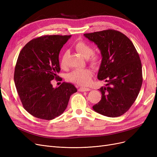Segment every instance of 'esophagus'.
Masks as SVG:
<instances>
[{"label":"esophagus","mask_w":157,"mask_h":157,"mask_svg":"<svg viewBox=\"0 0 157 157\" xmlns=\"http://www.w3.org/2000/svg\"><path fill=\"white\" fill-rule=\"evenodd\" d=\"M90 90H91V89L88 88L80 87V88L78 89V91H80V92H88V91H90Z\"/></svg>","instance_id":"1"}]
</instances>
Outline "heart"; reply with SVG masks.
<instances>
[{"mask_svg": "<svg viewBox=\"0 0 157 157\" xmlns=\"http://www.w3.org/2000/svg\"><path fill=\"white\" fill-rule=\"evenodd\" d=\"M74 48L84 58H88L90 56L89 62L93 67H96L99 65V61H100V56L97 54H94L93 47L87 43L86 41L83 40L77 41L74 44ZM67 56V52H64L61 56L60 64L62 67H64L65 65ZM92 76L93 73L91 70L89 69H82L74 70L68 75L67 78L70 81L80 85V86H88L91 82Z\"/></svg>", "mask_w": 157, "mask_h": 157, "instance_id": "1", "label": "heart"}]
</instances>
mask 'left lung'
Listing matches in <instances>:
<instances>
[{"instance_id": "8db88e82", "label": "left lung", "mask_w": 157, "mask_h": 157, "mask_svg": "<svg viewBox=\"0 0 157 157\" xmlns=\"http://www.w3.org/2000/svg\"><path fill=\"white\" fill-rule=\"evenodd\" d=\"M84 35L100 50L102 60L98 78L107 82L99 89L101 99L92 107L94 110L109 117L121 116L134 103L141 87L140 56L132 42L118 31L107 29Z\"/></svg>"}]
</instances>
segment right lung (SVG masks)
<instances>
[{
	"label": "right lung",
	"mask_w": 157,
	"mask_h": 157,
	"mask_svg": "<svg viewBox=\"0 0 157 157\" xmlns=\"http://www.w3.org/2000/svg\"><path fill=\"white\" fill-rule=\"evenodd\" d=\"M71 35L35 38L20 51L14 71V82L23 108L31 115L52 120L67 108L70 96L77 92L73 84L63 82L54 88L51 80H59V54Z\"/></svg>",
	"instance_id": "1"
}]
</instances>
